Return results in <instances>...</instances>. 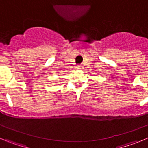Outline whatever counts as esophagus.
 I'll return each instance as SVG.
<instances>
[{
	"label": "esophagus",
	"instance_id": "obj_1",
	"mask_svg": "<svg viewBox=\"0 0 148 148\" xmlns=\"http://www.w3.org/2000/svg\"><path fill=\"white\" fill-rule=\"evenodd\" d=\"M76 69L77 70H79V69H81V66H76Z\"/></svg>",
	"mask_w": 148,
	"mask_h": 148
}]
</instances>
